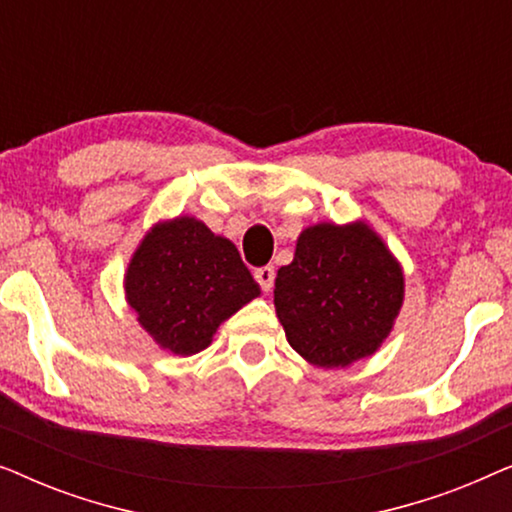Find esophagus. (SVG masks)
Returning <instances> with one entry per match:
<instances>
[{"mask_svg": "<svg viewBox=\"0 0 512 512\" xmlns=\"http://www.w3.org/2000/svg\"><path fill=\"white\" fill-rule=\"evenodd\" d=\"M254 277L256 282L261 284V289L268 293L272 291V284H275V268H272V265H263V268L254 270Z\"/></svg>", "mask_w": 512, "mask_h": 512, "instance_id": "34e87169", "label": "esophagus"}]
</instances>
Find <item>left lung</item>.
Masks as SVG:
<instances>
[{"label": "left lung", "instance_id": "obj_1", "mask_svg": "<svg viewBox=\"0 0 512 512\" xmlns=\"http://www.w3.org/2000/svg\"><path fill=\"white\" fill-rule=\"evenodd\" d=\"M401 263L366 221L314 223L277 270L275 310L286 340L317 368H347L389 338L403 307Z\"/></svg>", "mask_w": 512, "mask_h": 512}]
</instances>
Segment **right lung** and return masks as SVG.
<instances>
[{
  "label": "right lung",
  "instance_id": "obj_1",
  "mask_svg": "<svg viewBox=\"0 0 512 512\" xmlns=\"http://www.w3.org/2000/svg\"><path fill=\"white\" fill-rule=\"evenodd\" d=\"M125 300L158 347L191 356L223 321L261 296L240 251L193 216L158 221L132 254Z\"/></svg>",
  "mask_w": 512,
  "mask_h": 512
}]
</instances>
